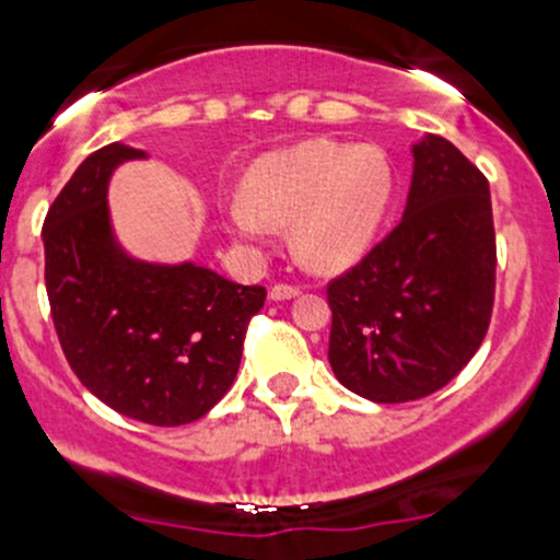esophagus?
<instances>
[{"label": "esophagus", "mask_w": 560, "mask_h": 560, "mask_svg": "<svg viewBox=\"0 0 560 560\" xmlns=\"http://www.w3.org/2000/svg\"><path fill=\"white\" fill-rule=\"evenodd\" d=\"M301 295V287H292V284H273L270 287V292H268V298L270 301H292V298H298Z\"/></svg>", "instance_id": "34e87169"}]
</instances>
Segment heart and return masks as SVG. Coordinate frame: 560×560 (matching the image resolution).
<instances>
[{"label": "heart", "mask_w": 560, "mask_h": 560, "mask_svg": "<svg viewBox=\"0 0 560 560\" xmlns=\"http://www.w3.org/2000/svg\"><path fill=\"white\" fill-rule=\"evenodd\" d=\"M393 189V165L376 145L303 140L254 162L244 195L224 208V228L241 244H262L290 224L298 262L336 273L374 244Z\"/></svg>", "instance_id": "heart-1"}]
</instances>
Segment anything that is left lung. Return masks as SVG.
<instances>
[{"mask_svg": "<svg viewBox=\"0 0 560 560\" xmlns=\"http://www.w3.org/2000/svg\"><path fill=\"white\" fill-rule=\"evenodd\" d=\"M398 228L327 287V360L343 387L374 404L436 393L477 354L495 292L488 178L439 135L411 145Z\"/></svg>", "mask_w": 560, "mask_h": 560, "instance_id": "8db88e82", "label": "left lung"}]
</instances>
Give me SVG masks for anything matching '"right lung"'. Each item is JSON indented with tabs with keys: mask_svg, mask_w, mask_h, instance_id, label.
Returning a JSON list of instances; mask_svg holds the SVG:
<instances>
[{
	"mask_svg": "<svg viewBox=\"0 0 560 560\" xmlns=\"http://www.w3.org/2000/svg\"><path fill=\"white\" fill-rule=\"evenodd\" d=\"M145 151L110 143L81 162L43 224L45 290L67 363L124 417L173 428L200 420L238 374L265 287L217 270L149 262L121 246L107 186Z\"/></svg>",
	"mask_w": 560,
	"mask_h": 560,
	"instance_id": "right-lung-1",
	"label": "right lung"
}]
</instances>
